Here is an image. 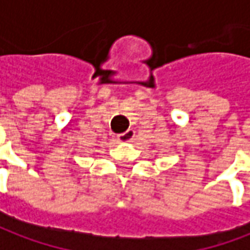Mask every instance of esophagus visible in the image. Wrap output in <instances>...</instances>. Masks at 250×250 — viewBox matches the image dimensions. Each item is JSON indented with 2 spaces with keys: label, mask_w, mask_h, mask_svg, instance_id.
<instances>
[{
  "label": "esophagus",
  "mask_w": 250,
  "mask_h": 250,
  "mask_svg": "<svg viewBox=\"0 0 250 250\" xmlns=\"http://www.w3.org/2000/svg\"><path fill=\"white\" fill-rule=\"evenodd\" d=\"M134 137H135V131L132 128H128L127 131L119 134L118 141H120V142H131Z\"/></svg>",
  "instance_id": "1"
}]
</instances>
